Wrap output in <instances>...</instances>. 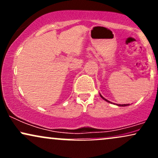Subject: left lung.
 <instances>
[{
    "label": "left lung",
    "mask_w": 158,
    "mask_h": 158,
    "mask_svg": "<svg viewBox=\"0 0 158 158\" xmlns=\"http://www.w3.org/2000/svg\"><path fill=\"white\" fill-rule=\"evenodd\" d=\"M100 97H102V99H104V100H106V102H109V101H108V100H107V99H105V98L104 97H102V95H101V94H100ZM117 106H123V107H124V106H129V105H128V104H123V105H118V104H117Z\"/></svg>",
    "instance_id": "1"
}]
</instances>
